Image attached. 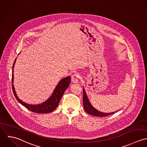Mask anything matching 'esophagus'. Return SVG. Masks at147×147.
Segmentation results:
<instances>
[{"mask_svg":"<svg viewBox=\"0 0 147 147\" xmlns=\"http://www.w3.org/2000/svg\"><path fill=\"white\" fill-rule=\"evenodd\" d=\"M80 78V76L77 73H74L71 76V80L74 83H78Z\"/></svg>","mask_w":147,"mask_h":147,"instance_id":"obj_1","label":"esophagus"}]
</instances>
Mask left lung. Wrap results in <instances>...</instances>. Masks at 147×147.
Instances as JSON below:
<instances>
[{"mask_svg":"<svg viewBox=\"0 0 147 147\" xmlns=\"http://www.w3.org/2000/svg\"><path fill=\"white\" fill-rule=\"evenodd\" d=\"M83 103H84V108L85 111L87 113H88V114L91 115L103 117H107V116L112 115L114 114L115 112H117V111H115L111 113H104L96 110L95 108L92 107V106L91 105L90 102H89L85 90L84 88H83Z\"/></svg>","mask_w":147,"mask_h":147,"instance_id":"obj_1","label":"left lung"}]
</instances>
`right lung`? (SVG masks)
Returning a JSON list of instances; mask_svg holds the SVG:
<instances>
[{
  "label": "right lung",
  "mask_w": 147,
  "mask_h": 147,
  "mask_svg": "<svg viewBox=\"0 0 147 147\" xmlns=\"http://www.w3.org/2000/svg\"><path fill=\"white\" fill-rule=\"evenodd\" d=\"M20 53H19V55ZM16 61V58L15 59V61L13 63L12 66V90L14 94V95L18 101L22 104L23 106H24L25 107H26L27 109H28L30 111L32 112H34L37 114H47L49 113H52L53 111H54L57 107L59 105V102L65 92L66 89L67 88V87L69 86V84L70 83V80L71 78L70 76L67 77L66 78H63L59 82L58 85H57L55 90H54L53 94L50 96V98L45 102L39 104V105H29L27 104L24 102H23L22 100H20L15 91V90L13 86V67L15 63V62Z\"/></svg>",
  "instance_id": "add662e5"
}]
</instances>
